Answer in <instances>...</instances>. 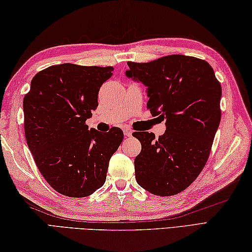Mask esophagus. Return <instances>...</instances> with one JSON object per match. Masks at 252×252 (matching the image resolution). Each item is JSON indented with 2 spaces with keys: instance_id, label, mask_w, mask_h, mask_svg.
I'll return each mask as SVG.
<instances>
[{
  "instance_id": "esophagus-1",
  "label": "esophagus",
  "mask_w": 252,
  "mask_h": 252,
  "mask_svg": "<svg viewBox=\"0 0 252 252\" xmlns=\"http://www.w3.org/2000/svg\"><path fill=\"white\" fill-rule=\"evenodd\" d=\"M123 132H125V135H126V136H127V137L132 135V130H131V129H129V127H126V129L123 130Z\"/></svg>"
}]
</instances>
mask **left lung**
Segmentation results:
<instances>
[{"label": "left lung", "mask_w": 252, "mask_h": 252, "mask_svg": "<svg viewBox=\"0 0 252 252\" xmlns=\"http://www.w3.org/2000/svg\"><path fill=\"white\" fill-rule=\"evenodd\" d=\"M127 78L147 87V108L165 119V132H134L142 151L134 160L137 184L157 196L186 189L202 171L220 125L221 84L199 58L169 55L127 62Z\"/></svg>", "instance_id": "1"}]
</instances>
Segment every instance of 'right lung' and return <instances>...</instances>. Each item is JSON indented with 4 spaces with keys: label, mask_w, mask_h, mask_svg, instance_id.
<instances>
[{
    "label": "right lung",
    "mask_w": 252,
    "mask_h": 252,
    "mask_svg": "<svg viewBox=\"0 0 252 252\" xmlns=\"http://www.w3.org/2000/svg\"><path fill=\"white\" fill-rule=\"evenodd\" d=\"M112 71L69 63L51 66L35 74L25 95L27 144L41 174L62 195L87 197L100 189L123 140L119 127L100 133L85 123Z\"/></svg>",
    "instance_id": "obj_1"
}]
</instances>
